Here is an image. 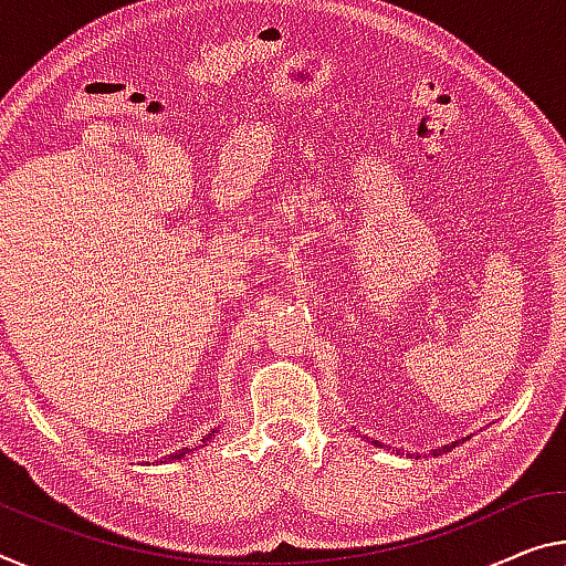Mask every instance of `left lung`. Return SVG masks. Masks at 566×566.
I'll list each match as a JSON object with an SVG mask.
<instances>
[{
	"label": "left lung",
	"mask_w": 566,
	"mask_h": 566,
	"mask_svg": "<svg viewBox=\"0 0 566 566\" xmlns=\"http://www.w3.org/2000/svg\"><path fill=\"white\" fill-rule=\"evenodd\" d=\"M455 443H459V441H455ZM455 443H451V446H443V448H438V451H433V453H430V455H441V453H446V451H451V448H455ZM375 446H380V448H388V446H382V443H378V441H375Z\"/></svg>",
	"instance_id": "left-lung-1"
}]
</instances>
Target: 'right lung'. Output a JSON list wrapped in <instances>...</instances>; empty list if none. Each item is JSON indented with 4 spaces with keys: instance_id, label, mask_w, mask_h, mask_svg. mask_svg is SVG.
<instances>
[{
    "instance_id": "obj_1",
    "label": "right lung",
    "mask_w": 566,
    "mask_h": 566,
    "mask_svg": "<svg viewBox=\"0 0 566 566\" xmlns=\"http://www.w3.org/2000/svg\"><path fill=\"white\" fill-rule=\"evenodd\" d=\"M219 433V430L217 428H211L209 430V436H203V441H201V446H206V443H209L211 441V438L213 436H217ZM201 446H196V448H201ZM193 451V448H181V451H178V453H170L168 455V459H164V461H178V459H184V455H188V453H191Z\"/></svg>"
}]
</instances>
